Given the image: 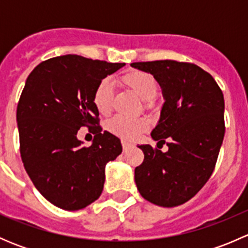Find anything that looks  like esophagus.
<instances>
[{
  "label": "esophagus",
  "mask_w": 248,
  "mask_h": 248,
  "mask_svg": "<svg viewBox=\"0 0 248 248\" xmlns=\"http://www.w3.org/2000/svg\"><path fill=\"white\" fill-rule=\"evenodd\" d=\"M133 146V145L131 144V142L128 141H124V140H122V149H124V151H128L131 147Z\"/></svg>",
  "instance_id": "obj_1"
}]
</instances>
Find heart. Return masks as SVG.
Masks as SVG:
<instances>
[{"label": "heart", "instance_id": "obj_1", "mask_svg": "<svg viewBox=\"0 0 248 248\" xmlns=\"http://www.w3.org/2000/svg\"><path fill=\"white\" fill-rule=\"evenodd\" d=\"M119 82L122 86L132 90L142 101L145 107L150 108L151 101L158 93V84L151 74L142 71H131L119 78ZM114 101V90L108 80L98 82L93 91L92 102L94 108L102 115H108L112 109ZM149 121L144 117L127 119L124 116H115L107 122V129L112 136L124 140H134L138 138L142 132L149 128Z\"/></svg>", "mask_w": 248, "mask_h": 248}]
</instances>
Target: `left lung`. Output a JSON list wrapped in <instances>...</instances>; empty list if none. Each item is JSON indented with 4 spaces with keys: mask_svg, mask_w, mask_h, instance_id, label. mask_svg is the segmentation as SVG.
I'll return each mask as SVG.
<instances>
[{
    "mask_svg": "<svg viewBox=\"0 0 248 248\" xmlns=\"http://www.w3.org/2000/svg\"><path fill=\"white\" fill-rule=\"evenodd\" d=\"M131 66L152 74L164 98L151 132L158 149L139 145L144 161L134 170V180L144 199L158 206H177L201 191L216 166L226 131L223 93L197 64L161 60ZM159 143H167L169 151L162 153Z\"/></svg>",
    "mask_w": 248,
    "mask_h": 248,
    "instance_id": "1",
    "label": "left lung"
}]
</instances>
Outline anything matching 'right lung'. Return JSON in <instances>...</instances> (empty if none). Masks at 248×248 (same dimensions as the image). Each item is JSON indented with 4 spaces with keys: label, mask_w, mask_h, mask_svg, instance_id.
<instances>
[{
    "label": "right lung",
    "mask_w": 248,
    "mask_h": 248,
    "mask_svg": "<svg viewBox=\"0 0 248 248\" xmlns=\"http://www.w3.org/2000/svg\"><path fill=\"white\" fill-rule=\"evenodd\" d=\"M124 66L63 55L27 77L16 109L20 155L36 188L60 209L74 211L97 201L107 163L122 152L120 139L98 126L92 96L99 81ZM82 125L95 134L91 147L76 138Z\"/></svg>",
    "instance_id": "add662e5"
}]
</instances>
